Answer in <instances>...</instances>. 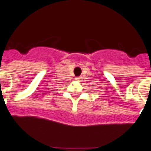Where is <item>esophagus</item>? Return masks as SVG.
I'll list each match as a JSON object with an SVG mask.
<instances>
[{
	"instance_id": "obj_1",
	"label": "esophagus",
	"mask_w": 151,
	"mask_h": 151,
	"mask_svg": "<svg viewBox=\"0 0 151 151\" xmlns=\"http://www.w3.org/2000/svg\"><path fill=\"white\" fill-rule=\"evenodd\" d=\"M76 80H77V81H81V78H80V77H78V78H76Z\"/></svg>"
}]
</instances>
